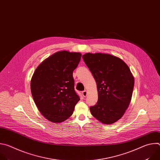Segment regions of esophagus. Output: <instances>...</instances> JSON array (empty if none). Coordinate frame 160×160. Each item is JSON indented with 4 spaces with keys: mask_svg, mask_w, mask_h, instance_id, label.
I'll return each mask as SVG.
<instances>
[{
    "mask_svg": "<svg viewBox=\"0 0 160 160\" xmlns=\"http://www.w3.org/2000/svg\"><path fill=\"white\" fill-rule=\"evenodd\" d=\"M82 94L83 96L85 98L87 96V90H84V91H83V92H82Z\"/></svg>",
    "mask_w": 160,
    "mask_h": 160,
    "instance_id": "obj_1",
    "label": "esophagus"
}]
</instances>
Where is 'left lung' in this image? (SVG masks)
I'll return each mask as SVG.
<instances>
[{
	"label": "left lung",
	"mask_w": 160,
	"mask_h": 160,
	"mask_svg": "<svg viewBox=\"0 0 160 160\" xmlns=\"http://www.w3.org/2000/svg\"><path fill=\"white\" fill-rule=\"evenodd\" d=\"M83 59L97 83L98 101L90 108L92 116L103 124L119 120L131 101L134 78L120 58L105 53H86Z\"/></svg>",
	"instance_id": "obj_1"
}]
</instances>
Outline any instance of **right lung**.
<instances>
[{"mask_svg": "<svg viewBox=\"0 0 160 160\" xmlns=\"http://www.w3.org/2000/svg\"><path fill=\"white\" fill-rule=\"evenodd\" d=\"M82 54L67 51H58L43 61L31 79V92L42 115L53 123L70 118L80 101L74 88L73 72Z\"/></svg>", "mask_w": 160, "mask_h": 160, "instance_id": "1", "label": "right lung"}]
</instances>
